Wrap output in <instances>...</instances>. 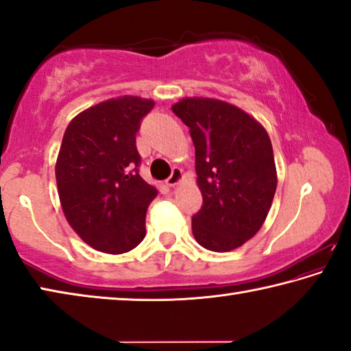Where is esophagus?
<instances>
[{
  "instance_id": "esophagus-1",
  "label": "esophagus",
  "mask_w": 351,
  "mask_h": 351,
  "mask_svg": "<svg viewBox=\"0 0 351 351\" xmlns=\"http://www.w3.org/2000/svg\"><path fill=\"white\" fill-rule=\"evenodd\" d=\"M181 181H182V170L175 167L173 170H171V175L167 178V180H165V184H167L169 187H175Z\"/></svg>"
}]
</instances>
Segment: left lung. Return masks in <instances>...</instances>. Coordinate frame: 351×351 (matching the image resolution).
<instances>
[{"instance_id": "obj_1", "label": "left lung", "mask_w": 351, "mask_h": 351, "mask_svg": "<svg viewBox=\"0 0 351 351\" xmlns=\"http://www.w3.org/2000/svg\"><path fill=\"white\" fill-rule=\"evenodd\" d=\"M171 111L189 127L195 145L203 207L192 218L201 246L229 252L258 232L277 189L272 144L265 127L232 104L184 97Z\"/></svg>"}]
</instances>
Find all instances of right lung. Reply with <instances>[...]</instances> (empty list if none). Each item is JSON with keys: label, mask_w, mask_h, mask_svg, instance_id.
I'll return each instance as SVG.
<instances>
[{"label": "right lung", "mask_w": 351, "mask_h": 351, "mask_svg": "<svg viewBox=\"0 0 351 351\" xmlns=\"http://www.w3.org/2000/svg\"><path fill=\"white\" fill-rule=\"evenodd\" d=\"M154 100L108 99L68 123L56 162L62 210L96 251L123 254L145 237V213L158 189L138 173L136 133Z\"/></svg>", "instance_id": "right-lung-1"}]
</instances>
